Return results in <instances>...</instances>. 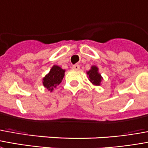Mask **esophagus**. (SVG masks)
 Listing matches in <instances>:
<instances>
[{"mask_svg": "<svg viewBox=\"0 0 148 148\" xmlns=\"http://www.w3.org/2000/svg\"><path fill=\"white\" fill-rule=\"evenodd\" d=\"M72 68H73V70H75V71H78V70L80 69V66L76 64V65L73 66H72Z\"/></svg>", "mask_w": 148, "mask_h": 148, "instance_id": "34e87169", "label": "esophagus"}]
</instances>
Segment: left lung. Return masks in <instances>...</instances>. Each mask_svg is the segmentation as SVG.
I'll list each match as a JSON object with an SVG mask.
<instances>
[{"instance_id": "left-lung-1", "label": "left lung", "mask_w": 148, "mask_h": 148, "mask_svg": "<svg viewBox=\"0 0 148 148\" xmlns=\"http://www.w3.org/2000/svg\"><path fill=\"white\" fill-rule=\"evenodd\" d=\"M88 75V80L90 81V82L93 85L99 86L101 83L103 77L101 74L99 73V68L96 66H92L91 69L88 71L86 72Z\"/></svg>"}]
</instances>
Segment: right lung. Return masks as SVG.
Here are the masks:
<instances>
[{
	"mask_svg": "<svg viewBox=\"0 0 148 148\" xmlns=\"http://www.w3.org/2000/svg\"><path fill=\"white\" fill-rule=\"evenodd\" d=\"M65 74V70L57 65L52 66L50 71L43 77L42 83L47 90L52 92L54 88L62 82Z\"/></svg>",
	"mask_w": 148,
	"mask_h": 148,
	"instance_id": "1",
	"label": "right lung"
}]
</instances>
